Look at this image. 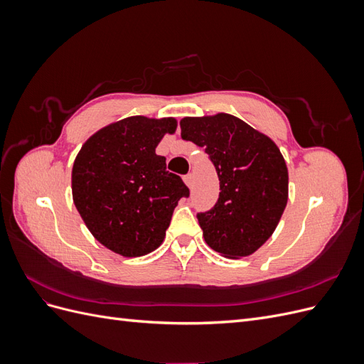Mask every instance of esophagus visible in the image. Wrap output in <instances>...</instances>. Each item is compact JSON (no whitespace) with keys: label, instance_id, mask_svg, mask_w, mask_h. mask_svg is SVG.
Here are the masks:
<instances>
[{"label":"esophagus","instance_id":"1","mask_svg":"<svg viewBox=\"0 0 364 364\" xmlns=\"http://www.w3.org/2000/svg\"><path fill=\"white\" fill-rule=\"evenodd\" d=\"M183 182L186 183V186H188V188H191L193 186V183H194V176L190 173V174H186L185 178H183Z\"/></svg>","mask_w":364,"mask_h":364}]
</instances>
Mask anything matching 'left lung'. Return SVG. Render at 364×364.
Wrapping results in <instances>:
<instances>
[{
	"instance_id": "left-lung-1",
	"label": "left lung",
	"mask_w": 364,
	"mask_h": 364,
	"mask_svg": "<svg viewBox=\"0 0 364 364\" xmlns=\"http://www.w3.org/2000/svg\"><path fill=\"white\" fill-rule=\"evenodd\" d=\"M190 139L214 162L220 196L197 215L206 245L230 259L255 253L277 229L289 200V170L274 141L243 119L218 112L181 119Z\"/></svg>"
}]
</instances>
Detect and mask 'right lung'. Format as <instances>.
Here are the masks:
<instances>
[{
    "label": "right lung",
    "instance_id": "right-lung-1",
    "mask_svg": "<svg viewBox=\"0 0 364 364\" xmlns=\"http://www.w3.org/2000/svg\"><path fill=\"white\" fill-rule=\"evenodd\" d=\"M173 117H127L97 130L77 153L71 173L73 200L97 241L121 257L158 249L181 197L178 174L156 155L161 139L176 134Z\"/></svg>",
    "mask_w": 364,
    "mask_h": 364
}]
</instances>
